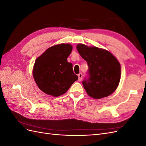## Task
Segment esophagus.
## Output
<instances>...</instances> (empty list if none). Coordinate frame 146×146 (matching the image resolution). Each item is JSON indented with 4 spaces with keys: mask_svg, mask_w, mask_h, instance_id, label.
<instances>
[{
    "mask_svg": "<svg viewBox=\"0 0 146 146\" xmlns=\"http://www.w3.org/2000/svg\"><path fill=\"white\" fill-rule=\"evenodd\" d=\"M78 81H79V82L82 81V77H83V75H82V73L78 74Z\"/></svg>",
    "mask_w": 146,
    "mask_h": 146,
    "instance_id": "obj_1",
    "label": "esophagus"
}]
</instances>
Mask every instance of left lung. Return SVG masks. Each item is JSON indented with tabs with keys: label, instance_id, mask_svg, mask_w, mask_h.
Masks as SVG:
<instances>
[{
	"label": "left lung",
	"instance_id": "left-lung-1",
	"mask_svg": "<svg viewBox=\"0 0 146 146\" xmlns=\"http://www.w3.org/2000/svg\"><path fill=\"white\" fill-rule=\"evenodd\" d=\"M77 49L88 65V77L82 82L87 94L99 99L111 94L121 79V64L109 51L78 44Z\"/></svg>",
	"mask_w": 146,
	"mask_h": 146
}]
</instances>
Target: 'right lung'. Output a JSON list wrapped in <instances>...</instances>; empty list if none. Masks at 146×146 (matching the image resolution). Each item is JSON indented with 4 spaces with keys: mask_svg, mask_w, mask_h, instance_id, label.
Listing matches in <instances>:
<instances>
[{
    "mask_svg": "<svg viewBox=\"0 0 146 146\" xmlns=\"http://www.w3.org/2000/svg\"><path fill=\"white\" fill-rule=\"evenodd\" d=\"M72 50L69 44L52 46L36 58L33 76L38 88L44 93L54 97L63 95L78 80L72 64L68 57Z\"/></svg>",
    "mask_w": 146,
    "mask_h": 146,
    "instance_id": "right-lung-1",
    "label": "right lung"
}]
</instances>
